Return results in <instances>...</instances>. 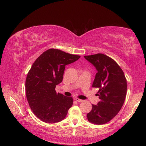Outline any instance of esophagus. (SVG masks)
Returning <instances> with one entry per match:
<instances>
[{"label": "esophagus", "mask_w": 146, "mask_h": 146, "mask_svg": "<svg viewBox=\"0 0 146 146\" xmlns=\"http://www.w3.org/2000/svg\"><path fill=\"white\" fill-rule=\"evenodd\" d=\"M74 100L76 101L77 102H82L83 101V100H82V99H80L79 98H75Z\"/></svg>", "instance_id": "obj_1"}]
</instances>
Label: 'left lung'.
I'll return each instance as SVG.
<instances>
[{"label": "left lung", "mask_w": 146, "mask_h": 146, "mask_svg": "<svg viewBox=\"0 0 146 146\" xmlns=\"http://www.w3.org/2000/svg\"><path fill=\"white\" fill-rule=\"evenodd\" d=\"M98 71L92 87L99 88L100 101L92 104L88 120L98 125L110 121L121 110L127 94V83L124 73L115 60L104 54L85 56Z\"/></svg>", "instance_id": "1"}]
</instances>
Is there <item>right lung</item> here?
I'll return each instance as SVG.
<instances>
[{"instance_id":"1","label":"right lung","mask_w":146,"mask_h":146,"mask_svg":"<svg viewBox=\"0 0 146 146\" xmlns=\"http://www.w3.org/2000/svg\"><path fill=\"white\" fill-rule=\"evenodd\" d=\"M80 57L58 49L44 51L34 61L25 81V92L30 108L46 123L64 119L73 100L57 93L56 86L63 80L66 66Z\"/></svg>"}]
</instances>
